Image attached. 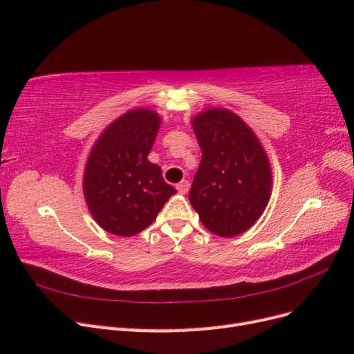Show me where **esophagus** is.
I'll return each instance as SVG.
<instances>
[{
    "label": "esophagus",
    "instance_id": "1",
    "mask_svg": "<svg viewBox=\"0 0 354 354\" xmlns=\"http://www.w3.org/2000/svg\"><path fill=\"white\" fill-rule=\"evenodd\" d=\"M176 187H177V190H178V194H181V195H186L187 192H189L190 183H189L187 180H183V181H180V183H178Z\"/></svg>",
    "mask_w": 354,
    "mask_h": 354
}]
</instances>
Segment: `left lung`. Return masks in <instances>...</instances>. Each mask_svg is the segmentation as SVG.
<instances>
[{
    "label": "left lung",
    "mask_w": 354,
    "mask_h": 354,
    "mask_svg": "<svg viewBox=\"0 0 354 354\" xmlns=\"http://www.w3.org/2000/svg\"><path fill=\"white\" fill-rule=\"evenodd\" d=\"M202 151L189 194L203 226L221 238L248 230L272 192V169L259 138L227 109H208L192 120Z\"/></svg>",
    "instance_id": "left-lung-1"
}]
</instances>
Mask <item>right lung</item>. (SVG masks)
Returning a JSON list of instances; mask_svg holds the SVG:
<instances>
[{"mask_svg": "<svg viewBox=\"0 0 354 354\" xmlns=\"http://www.w3.org/2000/svg\"><path fill=\"white\" fill-rule=\"evenodd\" d=\"M159 127L155 111L133 109L106 128L88 155L85 201L99 226L116 236H134L151 226L177 194L147 159Z\"/></svg>", "mask_w": 354, "mask_h": 354, "instance_id": "1", "label": "right lung"}]
</instances>
